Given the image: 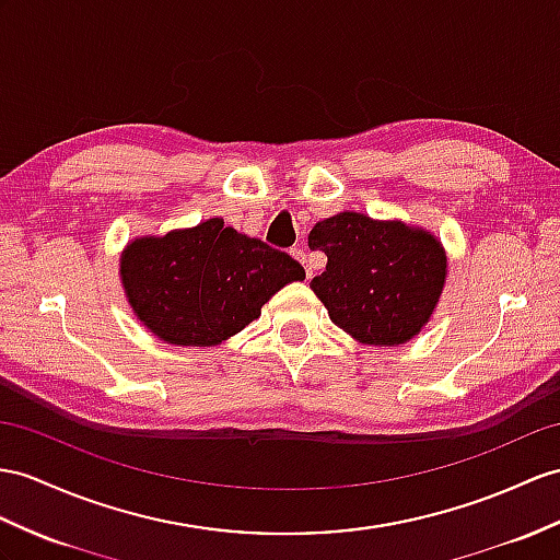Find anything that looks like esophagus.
I'll list each match as a JSON object with an SVG mask.
<instances>
[{"label": "esophagus", "mask_w": 560, "mask_h": 560, "mask_svg": "<svg viewBox=\"0 0 560 560\" xmlns=\"http://www.w3.org/2000/svg\"><path fill=\"white\" fill-rule=\"evenodd\" d=\"M292 256L296 258V261H302V264H304V268H306V276L311 278V276H313V268H311V264H308V256H306V252H304V249H292Z\"/></svg>", "instance_id": "esophagus-1"}]
</instances>
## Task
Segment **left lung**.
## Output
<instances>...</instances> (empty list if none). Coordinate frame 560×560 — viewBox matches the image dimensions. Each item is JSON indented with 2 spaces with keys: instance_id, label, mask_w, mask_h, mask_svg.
I'll list each match as a JSON object with an SVG mask.
<instances>
[{
  "instance_id": "obj_1",
  "label": "left lung",
  "mask_w": 560,
  "mask_h": 560,
  "mask_svg": "<svg viewBox=\"0 0 560 560\" xmlns=\"http://www.w3.org/2000/svg\"><path fill=\"white\" fill-rule=\"evenodd\" d=\"M308 247L327 256L311 290L361 345L411 342L440 304L446 252L425 228L342 211L313 225Z\"/></svg>"
}]
</instances>
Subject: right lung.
Returning a JSON list of instances; mask_svg holds the SVG:
<instances>
[{"label":"right lung","mask_w":560,"mask_h":560,"mask_svg":"<svg viewBox=\"0 0 560 560\" xmlns=\"http://www.w3.org/2000/svg\"><path fill=\"white\" fill-rule=\"evenodd\" d=\"M118 276L132 313L161 342L215 347L306 272L290 254L209 218L161 237L130 240Z\"/></svg>","instance_id":"add662e5"}]
</instances>
